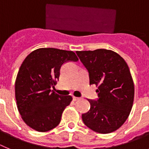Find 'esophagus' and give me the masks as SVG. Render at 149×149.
I'll list each match as a JSON object with an SVG mask.
<instances>
[{
	"instance_id": "34e87169",
	"label": "esophagus",
	"mask_w": 149,
	"mask_h": 149,
	"mask_svg": "<svg viewBox=\"0 0 149 149\" xmlns=\"http://www.w3.org/2000/svg\"><path fill=\"white\" fill-rule=\"evenodd\" d=\"M73 100H74V101H76V100H79V97H76V96H73Z\"/></svg>"
}]
</instances>
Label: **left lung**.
I'll use <instances>...</instances> for the list:
<instances>
[{"label": "left lung", "mask_w": 149, "mask_h": 149, "mask_svg": "<svg viewBox=\"0 0 149 149\" xmlns=\"http://www.w3.org/2000/svg\"><path fill=\"white\" fill-rule=\"evenodd\" d=\"M76 54L88 70L90 84L98 86V99L88 100L91 108L81 115L83 123L97 133L115 131L127 120L134 102V85L127 63L110 49Z\"/></svg>", "instance_id": "8db88e82"}]
</instances>
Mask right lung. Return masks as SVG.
<instances>
[{
	"instance_id": "obj_1",
	"label": "right lung",
	"mask_w": 149,
	"mask_h": 149,
	"mask_svg": "<svg viewBox=\"0 0 149 149\" xmlns=\"http://www.w3.org/2000/svg\"><path fill=\"white\" fill-rule=\"evenodd\" d=\"M78 60L74 52L56 48H39L24 60L15 91L18 111L28 126L46 132L59 124L63 111L73 98L60 96L51 88L59 79L63 64Z\"/></svg>"
}]
</instances>
